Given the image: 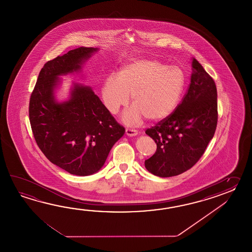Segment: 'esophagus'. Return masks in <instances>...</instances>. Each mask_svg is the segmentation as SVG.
Listing matches in <instances>:
<instances>
[{
  "label": "esophagus",
  "mask_w": 252,
  "mask_h": 252,
  "mask_svg": "<svg viewBox=\"0 0 252 252\" xmlns=\"http://www.w3.org/2000/svg\"><path fill=\"white\" fill-rule=\"evenodd\" d=\"M125 132H126L128 136H136L138 134V131L136 129H134V128H127L126 130H125Z\"/></svg>",
  "instance_id": "esophagus-1"
}]
</instances>
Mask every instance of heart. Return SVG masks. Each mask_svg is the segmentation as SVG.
<instances>
[{"label": "heart", "instance_id": "heart-1", "mask_svg": "<svg viewBox=\"0 0 252 252\" xmlns=\"http://www.w3.org/2000/svg\"><path fill=\"white\" fill-rule=\"evenodd\" d=\"M185 86L182 70L157 59H134L112 75L102 86V98L111 113H116L129 100L133 105L124 114V123L139 124L146 117L158 122L177 107Z\"/></svg>", "mask_w": 252, "mask_h": 252}]
</instances>
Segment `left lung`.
<instances>
[{"instance_id": "left-lung-1", "label": "left lung", "mask_w": 252, "mask_h": 252, "mask_svg": "<svg viewBox=\"0 0 252 252\" xmlns=\"http://www.w3.org/2000/svg\"><path fill=\"white\" fill-rule=\"evenodd\" d=\"M193 68L188 91L174 112L146 129L157 150L145 160V167L158 177H174L190 169L204 155L216 129L215 83L195 59Z\"/></svg>"}]
</instances>
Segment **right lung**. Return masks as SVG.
<instances>
[{"label":"right lung","mask_w":252,"mask_h":252,"mask_svg":"<svg viewBox=\"0 0 252 252\" xmlns=\"http://www.w3.org/2000/svg\"><path fill=\"white\" fill-rule=\"evenodd\" d=\"M96 50L81 47L48 61L30 99V123L38 148L50 162L76 176L100 170L125 131L90 87L75 85L67 102L54 100L58 76L80 69Z\"/></svg>","instance_id":"1"}]
</instances>
